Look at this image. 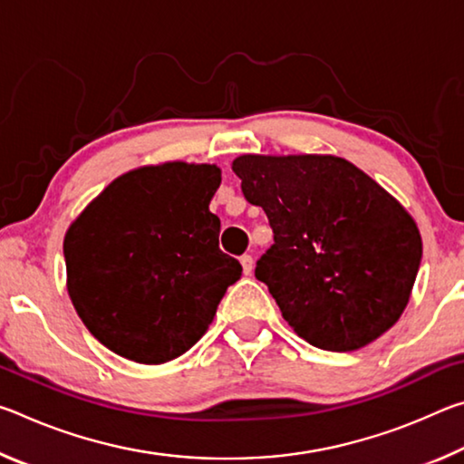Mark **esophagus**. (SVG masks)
<instances>
[{"instance_id":"esophagus-1","label":"esophagus","mask_w":464,"mask_h":464,"mask_svg":"<svg viewBox=\"0 0 464 464\" xmlns=\"http://www.w3.org/2000/svg\"><path fill=\"white\" fill-rule=\"evenodd\" d=\"M239 262H241L243 274H246V276H249L251 270H254V257H251L249 254H243V256L239 257Z\"/></svg>"}]
</instances>
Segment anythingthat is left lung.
Wrapping results in <instances>:
<instances>
[{"instance_id":"1","label":"left lung","mask_w":464,"mask_h":464,"mask_svg":"<svg viewBox=\"0 0 464 464\" xmlns=\"http://www.w3.org/2000/svg\"><path fill=\"white\" fill-rule=\"evenodd\" d=\"M262 207L274 246L256 266L282 317L321 350L354 352L397 324L421 262L418 223L337 155H257L231 163Z\"/></svg>"}]
</instances>
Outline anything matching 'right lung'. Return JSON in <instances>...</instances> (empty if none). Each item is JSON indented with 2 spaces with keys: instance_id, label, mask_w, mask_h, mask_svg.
<instances>
[{
  "instance_id": "add662e5",
  "label": "right lung",
  "mask_w": 464,
  "mask_h": 464,
  "mask_svg": "<svg viewBox=\"0 0 464 464\" xmlns=\"http://www.w3.org/2000/svg\"><path fill=\"white\" fill-rule=\"evenodd\" d=\"M221 168L163 161L112 179L63 241L67 293L90 334L139 364H166L207 334L241 264L208 210Z\"/></svg>"
}]
</instances>
